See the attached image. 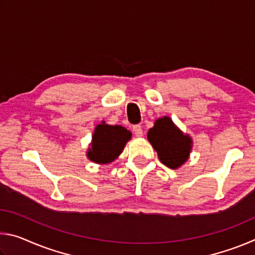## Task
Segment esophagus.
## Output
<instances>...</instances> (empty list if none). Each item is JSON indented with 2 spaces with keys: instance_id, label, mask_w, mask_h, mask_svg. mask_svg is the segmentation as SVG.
<instances>
[{
  "instance_id": "esophagus-1",
  "label": "esophagus",
  "mask_w": 255,
  "mask_h": 255,
  "mask_svg": "<svg viewBox=\"0 0 255 255\" xmlns=\"http://www.w3.org/2000/svg\"><path fill=\"white\" fill-rule=\"evenodd\" d=\"M132 132L135 133L136 137L143 136V129H141V126H139V125H135V126H132Z\"/></svg>"
}]
</instances>
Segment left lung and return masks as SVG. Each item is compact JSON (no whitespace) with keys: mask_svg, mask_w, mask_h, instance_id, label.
<instances>
[{"mask_svg":"<svg viewBox=\"0 0 255 255\" xmlns=\"http://www.w3.org/2000/svg\"><path fill=\"white\" fill-rule=\"evenodd\" d=\"M147 139L158 158L170 169H178L187 161L192 147L191 138L183 135L169 117L157 119L147 132Z\"/></svg>","mask_w":255,"mask_h":255,"instance_id":"1","label":"left lung"}]
</instances>
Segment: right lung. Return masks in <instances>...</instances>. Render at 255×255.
I'll return each mask as SVG.
<instances>
[{
  "instance_id": "add662e5",
  "label": "right lung",
  "mask_w": 255,
  "mask_h": 255,
  "mask_svg": "<svg viewBox=\"0 0 255 255\" xmlns=\"http://www.w3.org/2000/svg\"><path fill=\"white\" fill-rule=\"evenodd\" d=\"M131 138V132L120 125H98L92 136L91 148L88 157L92 162L108 164L122 154L127 141Z\"/></svg>"
}]
</instances>
